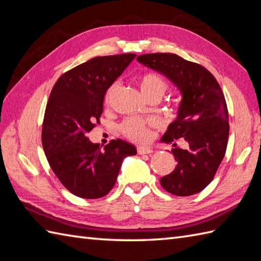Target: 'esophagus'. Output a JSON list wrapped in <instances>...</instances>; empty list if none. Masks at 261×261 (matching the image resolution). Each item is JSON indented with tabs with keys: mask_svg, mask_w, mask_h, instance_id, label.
<instances>
[{
	"mask_svg": "<svg viewBox=\"0 0 261 261\" xmlns=\"http://www.w3.org/2000/svg\"><path fill=\"white\" fill-rule=\"evenodd\" d=\"M153 150L150 147H147V146H138L137 147V153L140 155H144V154H150L152 153Z\"/></svg>",
	"mask_w": 261,
	"mask_h": 261,
	"instance_id": "obj_1",
	"label": "esophagus"
}]
</instances>
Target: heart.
<instances>
[{
	"label": "heart",
	"mask_w": 261,
	"mask_h": 261,
	"mask_svg": "<svg viewBox=\"0 0 261 261\" xmlns=\"http://www.w3.org/2000/svg\"><path fill=\"white\" fill-rule=\"evenodd\" d=\"M117 83H114L107 89L105 94V101L108 102L112 99L116 89H117ZM138 86L142 94L146 98L159 95L162 96L166 90V82L160 74L155 72H146L142 74L138 80ZM153 124L152 120L138 118V117H128L126 118L119 126V130L125 137L129 138L135 142H144L148 138V126Z\"/></svg>",
	"instance_id": "obj_1"
}]
</instances>
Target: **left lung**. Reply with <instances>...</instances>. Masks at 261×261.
<instances>
[{
  "label": "left lung",
  "mask_w": 261,
  "mask_h": 261,
  "mask_svg": "<svg viewBox=\"0 0 261 261\" xmlns=\"http://www.w3.org/2000/svg\"><path fill=\"white\" fill-rule=\"evenodd\" d=\"M137 61L164 74L182 95L176 118L161 140L174 146L176 166L161 185L178 196L199 193L213 179L227 149L229 114L220 85L203 66L174 54L142 55ZM178 139L188 147L176 148Z\"/></svg>",
  "instance_id": "8db88e82"
}]
</instances>
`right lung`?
I'll return each mask as SVG.
<instances>
[{
    "instance_id": "1",
    "label": "right lung",
    "mask_w": 261,
    "mask_h": 261,
    "mask_svg": "<svg viewBox=\"0 0 261 261\" xmlns=\"http://www.w3.org/2000/svg\"><path fill=\"white\" fill-rule=\"evenodd\" d=\"M135 54L96 57L57 80L45 107L42 146L56 176L83 199H98L116 183L123 160L136 154L134 145L113 140L101 149L87 134L99 124L103 97Z\"/></svg>"
}]
</instances>
